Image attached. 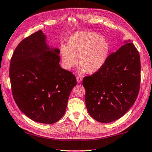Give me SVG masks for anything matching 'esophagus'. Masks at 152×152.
Instances as JSON below:
<instances>
[{"mask_svg": "<svg viewBox=\"0 0 152 152\" xmlns=\"http://www.w3.org/2000/svg\"><path fill=\"white\" fill-rule=\"evenodd\" d=\"M76 79H77V82L78 83H81L82 80H83L82 77H81V76H77Z\"/></svg>", "mask_w": 152, "mask_h": 152, "instance_id": "1", "label": "esophagus"}]
</instances>
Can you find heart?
Wrapping results in <instances>:
<instances>
[{
	"instance_id": "1",
	"label": "heart",
	"mask_w": 152,
	"mask_h": 152,
	"mask_svg": "<svg viewBox=\"0 0 152 152\" xmlns=\"http://www.w3.org/2000/svg\"><path fill=\"white\" fill-rule=\"evenodd\" d=\"M110 45L104 36L92 31H77L68 39L67 45H61L60 55L63 66L71 69L77 64L81 65L79 71L93 74L99 71L107 61Z\"/></svg>"
}]
</instances>
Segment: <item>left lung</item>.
Instances as JSON below:
<instances>
[{
  "label": "left lung",
  "instance_id": "8db88e82",
  "mask_svg": "<svg viewBox=\"0 0 152 152\" xmlns=\"http://www.w3.org/2000/svg\"><path fill=\"white\" fill-rule=\"evenodd\" d=\"M125 41L108 56L103 67L83 80L88 114L96 121L109 123L127 113L138 95L140 54L133 43Z\"/></svg>",
  "mask_w": 152,
  "mask_h": 152
}]
</instances>
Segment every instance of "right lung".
<instances>
[{"label": "right lung", "mask_w": 152, "mask_h": 152, "mask_svg": "<svg viewBox=\"0 0 152 152\" xmlns=\"http://www.w3.org/2000/svg\"><path fill=\"white\" fill-rule=\"evenodd\" d=\"M60 51L48 46L39 30L20 43L10 60L9 75L17 106L32 121L53 124L64 115L75 76L59 65Z\"/></svg>", "instance_id": "add662e5"}]
</instances>
